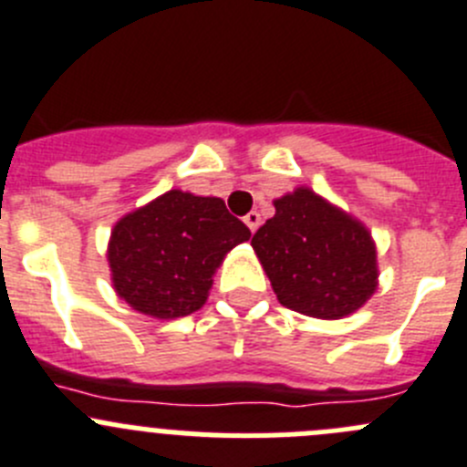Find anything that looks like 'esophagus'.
I'll return each mask as SVG.
<instances>
[{
  "mask_svg": "<svg viewBox=\"0 0 467 467\" xmlns=\"http://www.w3.org/2000/svg\"><path fill=\"white\" fill-rule=\"evenodd\" d=\"M243 220H245V224H247V229L252 231V234H254L256 229H259V224H261V215L256 211H252V213H247L245 217H243Z\"/></svg>",
  "mask_w": 467,
  "mask_h": 467,
  "instance_id": "esophagus-1",
  "label": "esophagus"
}]
</instances>
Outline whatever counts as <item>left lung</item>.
Returning a JSON list of instances; mask_svg holds the SVG:
<instances>
[{"label":"left lung","instance_id":"left-lung-1","mask_svg":"<svg viewBox=\"0 0 467 467\" xmlns=\"http://www.w3.org/2000/svg\"><path fill=\"white\" fill-rule=\"evenodd\" d=\"M252 247L284 307L314 318L353 314L379 286L376 245L362 222L297 188L275 199Z\"/></svg>","mask_w":467,"mask_h":467}]
</instances>
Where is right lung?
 <instances>
[{
  "label": "right lung",
  "instance_id": "1",
  "mask_svg": "<svg viewBox=\"0 0 467 467\" xmlns=\"http://www.w3.org/2000/svg\"><path fill=\"white\" fill-rule=\"evenodd\" d=\"M250 236L222 199L170 190L114 224L108 247L114 291L146 317H188L206 303L226 252Z\"/></svg>",
  "mask_w": 467,
  "mask_h": 467
}]
</instances>
